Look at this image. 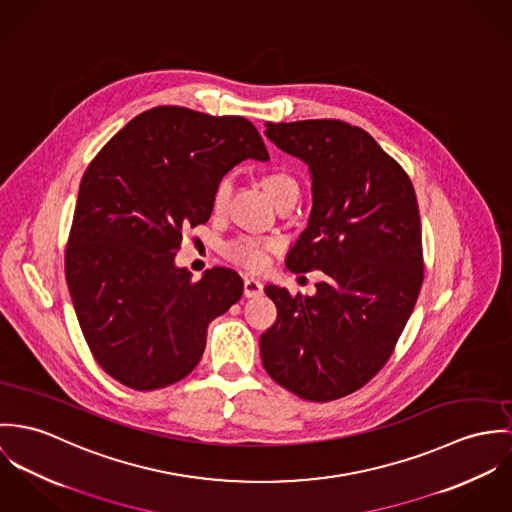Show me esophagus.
Returning <instances> with one entry per match:
<instances>
[{"mask_svg":"<svg viewBox=\"0 0 512 512\" xmlns=\"http://www.w3.org/2000/svg\"><path fill=\"white\" fill-rule=\"evenodd\" d=\"M243 292H245L247 298H257V296L263 294V284L259 283L257 279H245Z\"/></svg>","mask_w":512,"mask_h":512,"instance_id":"1","label":"esophagus"}]
</instances>
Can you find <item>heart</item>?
Wrapping results in <instances>:
<instances>
[{
	"label": "heart",
	"instance_id": "b5f03b06",
	"mask_svg": "<svg viewBox=\"0 0 512 512\" xmlns=\"http://www.w3.org/2000/svg\"><path fill=\"white\" fill-rule=\"evenodd\" d=\"M261 186L267 192V196L275 202L277 208H281L283 204L292 202V200L296 202L298 194H300L296 178L290 172L281 171V169L263 174ZM229 196H231V178L224 176L216 184L214 194H212V212L214 214H224ZM277 249H279L277 241H265V239L241 235L224 245V255L231 263H237L251 271H261L269 263V253L277 251Z\"/></svg>",
	"mask_w": 512,
	"mask_h": 512
}]
</instances>
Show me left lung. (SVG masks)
Masks as SVG:
<instances>
[{"instance_id": "8db88e82", "label": "left lung", "mask_w": 512, "mask_h": 512, "mask_svg": "<svg viewBox=\"0 0 512 512\" xmlns=\"http://www.w3.org/2000/svg\"><path fill=\"white\" fill-rule=\"evenodd\" d=\"M267 137L312 172L314 206L286 257L324 271L316 294L269 284L277 322L261 334L265 371L314 402L367 385L389 361L422 281V226L412 180L361 127L340 119L265 123Z\"/></svg>"}]
</instances>
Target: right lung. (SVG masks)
Here are the masks:
<instances>
[{
  "label": "right lung",
  "mask_w": 512,
  "mask_h": 512,
  "mask_svg": "<svg viewBox=\"0 0 512 512\" xmlns=\"http://www.w3.org/2000/svg\"><path fill=\"white\" fill-rule=\"evenodd\" d=\"M245 159L267 161L257 127L159 106L133 117L82 176L64 273L98 365L121 385L155 391L200 361L208 324L241 294L216 267L194 281L174 267L182 231L206 224L216 184Z\"/></svg>",
  "instance_id": "add662e5"
}]
</instances>
